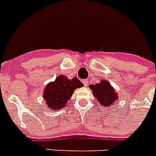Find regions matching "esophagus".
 <instances>
[{
    "instance_id": "34e87169",
    "label": "esophagus",
    "mask_w": 156,
    "mask_h": 156,
    "mask_svg": "<svg viewBox=\"0 0 156 156\" xmlns=\"http://www.w3.org/2000/svg\"><path fill=\"white\" fill-rule=\"evenodd\" d=\"M82 82H83V84H84L85 86H88V82L89 81L87 79H84V80H82Z\"/></svg>"
}]
</instances>
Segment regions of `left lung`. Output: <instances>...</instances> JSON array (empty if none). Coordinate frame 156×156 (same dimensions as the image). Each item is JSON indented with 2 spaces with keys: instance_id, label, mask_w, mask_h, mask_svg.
Masks as SVG:
<instances>
[{
  "instance_id": "obj_1",
  "label": "left lung",
  "mask_w": 156,
  "mask_h": 156,
  "mask_svg": "<svg viewBox=\"0 0 156 156\" xmlns=\"http://www.w3.org/2000/svg\"><path fill=\"white\" fill-rule=\"evenodd\" d=\"M90 89L92 90L93 95L101 106L107 108L108 106H114L115 102L118 99V94L114 88L107 80H101L99 83L90 85Z\"/></svg>"
}]
</instances>
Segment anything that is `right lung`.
Listing matches in <instances>:
<instances>
[{"mask_svg":"<svg viewBox=\"0 0 156 156\" xmlns=\"http://www.w3.org/2000/svg\"><path fill=\"white\" fill-rule=\"evenodd\" d=\"M82 86L83 84L75 77L69 79L62 74L58 76L55 80L49 82L44 90L43 98L48 108L56 112L65 108L74 90Z\"/></svg>","mask_w":156,"mask_h":156,"instance_id":"1","label":"right lung"}]
</instances>
